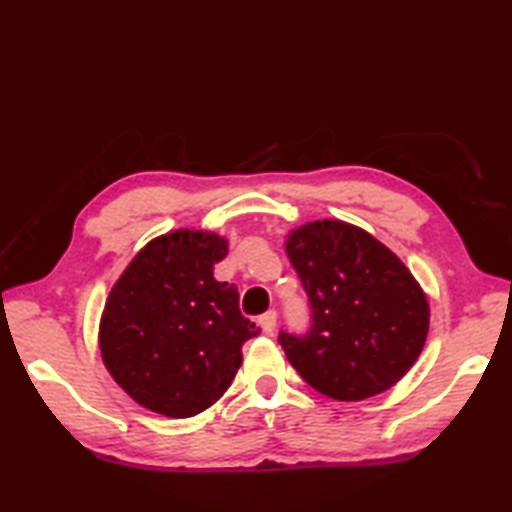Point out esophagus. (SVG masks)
Masks as SVG:
<instances>
[{"label":"esophagus","mask_w":512,"mask_h":512,"mask_svg":"<svg viewBox=\"0 0 512 512\" xmlns=\"http://www.w3.org/2000/svg\"><path fill=\"white\" fill-rule=\"evenodd\" d=\"M259 328H262L266 334H273L277 328V312L275 310L264 312L262 317H259Z\"/></svg>","instance_id":"esophagus-1"}]
</instances>
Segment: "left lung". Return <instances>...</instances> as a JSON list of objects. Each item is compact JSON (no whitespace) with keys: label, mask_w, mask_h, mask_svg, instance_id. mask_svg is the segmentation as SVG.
I'll return each mask as SVG.
<instances>
[{"label":"left lung","mask_w":512,"mask_h":512,"mask_svg":"<svg viewBox=\"0 0 512 512\" xmlns=\"http://www.w3.org/2000/svg\"><path fill=\"white\" fill-rule=\"evenodd\" d=\"M286 253L310 306L306 332H279L290 365L334 400H365L396 385L429 332V303L407 266L339 220L292 231Z\"/></svg>","instance_id":"obj_1"}]
</instances>
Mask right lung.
<instances>
[{
	"instance_id": "right-lung-1",
	"label": "right lung",
	"mask_w": 512,
	"mask_h": 512,
	"mask_svg": "<svg viewBox=\"0 0 512 512\" xmlns=\"http://www.w3.org/2000/svg\"><path fill=\"white\" fill-rule=\"evenodd\" d=\"M226 253L215 233L176 231L149 242L116 281L99 345L138 405L191 418L231 387L259 328L239 312L237 288L213 277Z\"/></svg>"
}]
</instances>
